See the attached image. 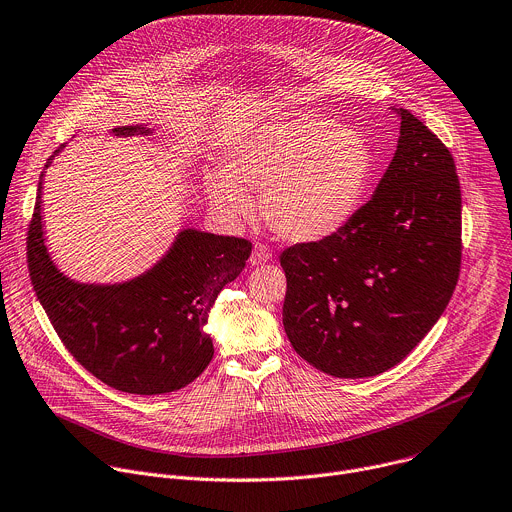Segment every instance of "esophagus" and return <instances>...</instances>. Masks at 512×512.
Instances as JSON below:
<instances>
[{
    "instance_id": "obj_1",
    "label": "esophagus",
    "mask_w": 512,
    "mask_h": 512,
    "mask_svg": "<svg viewBox=\"0 0 512 512\" xmlns=\"http://www.w3.org/2000/svg\"><path fill=\"white\" fill-rule=\"evenodd\" d=\"M270 258H272L270 248H268L266 244H256L254 250H252V256H250V262H252L254 266H262V264H266Z\"/></svg>"
}]
</instances>
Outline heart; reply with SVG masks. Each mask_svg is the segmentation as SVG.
<instances>
[{
  "mask_svg": "<svg viewBox=\"0 0 512 512\" xmlns=\"http://www.w3.org/2000/svg\"><path fill=\"white\" fill-rule=\"evenodd\" d=\"M375 169L369 143L353 129L319 115L262 125L226 155V170L206 175L212 206L248 218L260 191L266 226L290 242H317L357 214Z\"/></svg>",
  "mask_w": 512,
  "mask_h": 512,
  "instance_id": "b5f03b06",
  "label": "heart"
}]
</instances>
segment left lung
Masks as SVG:
<instances>
[{
    "mask_svg": "<svg viewBox=\"0 0 512 512\" xmlns=\"http://www.w3.org/2000/svg\"><path fill=\"white\" fill-rule=\"evenodd\" d=\"M373 197L329 238L280 254L282 323L319 371L379 375L428 335L448 306L462 260V195L448 147L410 111Z\"/></svg>",
    "mask_w": 512,
    "mask_h": 512,
    "instance_id": "obj_1",
    "label": "left lung"
}]
</instances>
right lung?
I'll list each match as a JSON object with an SVG mask.
<instances>
[{
	"label": "right lung",
	"mask_w": 512,
	"mask_h": 512,
	"mask_svg": "<svg viewBox=\"0 0 512 512\" xmlns=\"http://www.w3.org/2000/svg\"><path fill=\"white\" fill-rule=\"evenodd\" d=\"M113 133L129 137L151 131L137 125ZM42 177L28 228V270L64 347L96 379L125 393L161 395L189 385L214 357L212 337L203 331L212 304L244 270L252 244L183 230L169 252L133 280L74 282L56 268L44 244Z\"/></svg>",
	"instance_id": "obj_1"
}]
</instances>
